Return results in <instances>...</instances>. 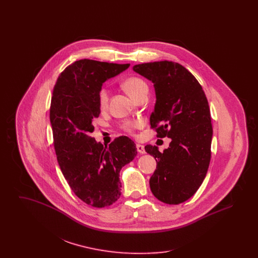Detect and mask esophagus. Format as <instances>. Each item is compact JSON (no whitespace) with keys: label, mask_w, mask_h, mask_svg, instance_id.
Returning <instances> with one entry per match:
<instances>
[{"label":"esophagus","mask_w":258,"mask_h":258,"mask_svg":"<svg viewBox=\"0 0 258 258\" xmlns=\"http://www.w3.org/2000/svg\"><path fill=\"white\" fill-rule=\"evenodd\" d=\"M136 149H137V152H138L139 154H141V155H143V154L146 153V152H145V148H144L143 145L137 144V145H136Z\"/></svg>","instance_id":"obj_1"}]
</instances>
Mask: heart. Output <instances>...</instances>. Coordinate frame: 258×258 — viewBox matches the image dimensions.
Masks as SVG:
<instances>
[{
  "instance_id": "obj_1",
  "label": "heart",
  "mask_w": 258,
  "mask_h": 258,
  "mask_svg": "<svg viewBox=\"0 0 258 258\" xmlns=\"http://www.w3.org/2000/svg\"><path fill=\"white\" fill-rule=\"evenodd\" d=\"M122 86H123V90L127 93V95L135 100L142 94L148 92L146 82L143 79L136 77V76L126 78L123 81ZM108 99H109L108 90L105 88H101L98 93V102H99L100 107H102V108L106 107V105L108 103ZM139 126H141V122H139V121L125 122L122 124V127L126 132H133L135 128H137Z\"/></svg>"
}]
</instances>
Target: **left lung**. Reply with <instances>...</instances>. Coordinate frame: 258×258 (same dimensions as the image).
Instances as JSON below:
<instances>
[{
    "label": "left lung",
    "mask_w": 258,
    "mask_h": 258,
    "mask_svg": "<svg viewBox=\"0 0 258 258\" xmlns=\"http://www.w3.org/2000/svg\"><path fill=\"white\" fill-rule=\"evenodd\" d=\"M133 70L154 84L151 126L158 137L171 138L163 153L145 146L157 161L151 190L163 203H183L197 192L208 171L213 137L208 100L197 78L178 62H146Z\"/></svg>",
    "instance_id": "1"
}]
</instances>
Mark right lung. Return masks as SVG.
Returning a JSON list of instances; mask_svg holds the SVG:
<instances>
[{"mask_svg":"<svg viewBox=\"0 0 258 258\" xmlns=\"http://www.w3.org/2000/svg\"><path fill=\"white\" fill-rule=\"evenodd\" d=\"M130 63L83 59L59 76L51 98L50 122L58 163L74 194L96 208L110 206L121 196L120 171L137 155L135 142L117 137L109 146L91 134L100 113L102 83L123 73Z\"/></svg>","mask_w":258,"mask_h":258,"instance_id":"obj_1","label":"right lung"}]
</instances>
